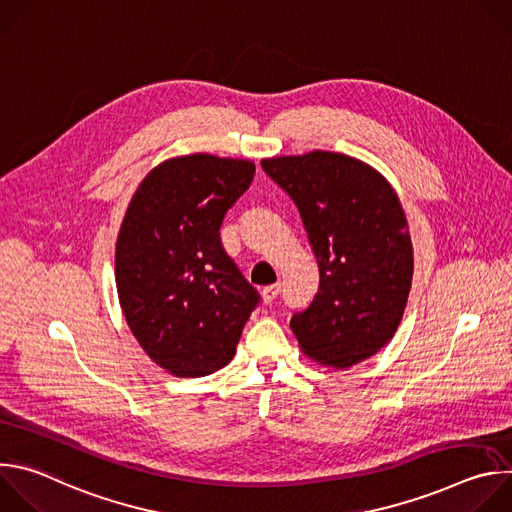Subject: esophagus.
Here are the masks:
<instances>
[{
    "label": "esophagus",
    "mask_w": 512,
    "mask_h": 512,
    "mask_svg": "<svg viewBox=\"0 0 512 512\" xmlns=\"http://www.w3.org/2000/svg\"><path fill=\"white\" fill-rule=\"evenodd\" d=\"M279 296V285H267L261 291V300L263 304H273V300Z\"/></svg>",
    "instance_id": "obj_1"
}]
</instances>
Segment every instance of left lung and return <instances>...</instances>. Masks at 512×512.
Masks as SVG:
<instances>
[{"label": "left lung", "mask_w": 512, "mask_h": 512, "mask_svg": "<svg viewBox=\"0 0 512 512\" xmlns=\"http://www.w3.org/2000/svg\"><path fill=\"white\" fill-rule=\"evenodd\" d=\"M291 196L320 271L318 294L289 326L302 352L342 371L397 332L413 279V245L391 182L358 158L314 150L261 160Z\"/></svg>", "instance_id": "1"}]
</instances>
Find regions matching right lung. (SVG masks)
Returning <instances> with one entry per match:
<instances>
[{"instance_id":"add662e5","label":"right lung","mask_w":512,"mask_h":512,"mask_svg":"<svg viewBox=\"0 0 512 512\" xmlns=\"http://www.w3.org/2000/svg\"><path fill=\"white\" fill-rule=\"evenodd\" d=\"M253 174L251 160L176 156L139 182L125 210L115 245L119 306L145 354L178 379L227 367L259 302L218 237Z\"/></svg>"}]
</instances>
